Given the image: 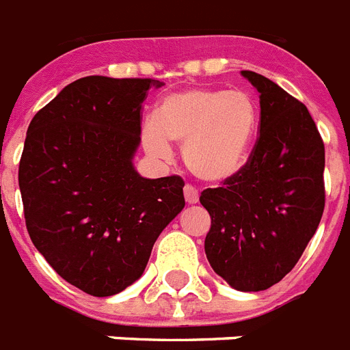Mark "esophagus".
I'll list each match as a JSON object with an SVG mask.
<instances>
[{"instance_id":"obj_1","label":"esophagus","mask_w":350,"mask_h":350,"mask_svg":"<svg viewBox=\"0 0 350 350\" xmlns=\"http://www.w3.org/2000/svg\"><path fill=\"white\" fill-rule=\"evenodd\" d=\"M185 200H187V203L189 204H196L198 201H200V192H198V189L196 187H192V185H185Z\"/></svg>"}]
</instances>
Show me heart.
Masks as SVG:
<instances>
[{
  "label": "heart",
  "mask_w": 350,
  "mask_h": 350,
  "mask_svg": "<svg viewBox=\"0 0 350 350\" xmlns=\"http://www.w3.org/2000/svg\"><path fill=\"white\" fill-rule=\"evenodd\" d=\"M258 126V106L244 90L190 88L163 96L142 127L152 158L169 160V142L183 144L185 165L203 181H223L243 167Z\"/></svg>",
  "instance_id": "heart-1"
}]
</instances>
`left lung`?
Segmentation results:
<instances>
[{
    "label": "left lung",
    "mask_w": 350,
    "mask_h": 350,
    "mask_svg": "<svg viewBox=\"0 0 350 350\" xmlns=\"http://www.w3.org/2000/svg\"><path fill=\"white\" fill-rule=\"evenodd\" d=\"M260 98L248 161L201 192L210 224L204 254L239 291H262L295 268L325 206V149L308 107L264 75L244 70Z\"/></svg>",
    "instance_id": "obj_1"
}]
</instances>
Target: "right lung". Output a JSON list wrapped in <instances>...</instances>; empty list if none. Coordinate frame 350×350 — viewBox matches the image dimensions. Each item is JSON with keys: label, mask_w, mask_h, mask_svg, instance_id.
Masks as SVG:
<instances>
[{"label": "right lung", "mask_w": 350, "mask_h": 350, "mask_svg": "<svg viewBox=\"0 0 350 350\" xmlns=\"http://www.w3.org/2000/svg\"><path fill=\"white\" fill-rule=\"evenodd\" d=\"M152 79L92 75L30 122L19 190L33 246L66 282L111 297L138 280L158 235L185 206L180 176L142 178V104Z\"/></svg>", "instance_id": "add662e5"}]
</instances>
